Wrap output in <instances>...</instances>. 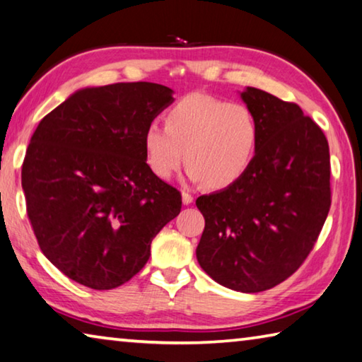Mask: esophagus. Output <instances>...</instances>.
<instances>
[{
    "label": "esophagus",
    "instance_id": "esophagus-1",
    "mask_svg": "<svg viewBox=\"0 0 362 362\" xmlns=\"http://www.w3.org/2000/svg\"><path fill=\"white\" fill-rule=\"evenodd\" d=\"M192 200H194V197H192L191 194L186 192V191H182V204H185V205H191Z\"/></svg>",
    "mask_w": 362,
    "mask_h": 362
}]
</instances>
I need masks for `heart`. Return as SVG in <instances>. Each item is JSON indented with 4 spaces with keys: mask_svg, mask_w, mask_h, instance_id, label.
Instances as JSON below:
<instances>
[{
    "mask_svg": "<svg viewBox=\"0 0 362 362\" xmlns=\"http://www.w3.org/2000/svg\"><path fill=\"white\" fill-rule=\"evenodd\" d=\"M165 125L152 122L143 135L146 162L162 180L176 173L186 152L189 180L226 187L248 170L256 154L257 120L243 103L194 93L171 107Z\"/></svg>",
    "mask_w": 362,
    "mask_h": 362,
    "instance_id": "b5f03b06",
    "label": "heart"
}]
</instances>
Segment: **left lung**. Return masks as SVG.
<instances>
[{
	"instance_id": "1",
	"label": "left lung",
	"mask_w": 362,
	"mask_h": 362,
	"mask_svg": "<svg viewBox=\"0 0 362 362\" xmlns=\"http://www.w3.org/2000/svg\"><path fill=\"white\" fill-rule=\"evenodd\" d=\"M240 97L256 116L259 143L248 170L195 205L205 229L200 267L240 293H261L305 261L331 208V158L325 133L296 103L261 88Z\"/></svg>"
}]
</instances>
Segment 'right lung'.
I'll return each mask as SVG.
<instances>
[{"label":"right lung","mask_w":362,"mask_h":362,"mask_svg":"<svg viewBox=\"0 0 362 362\" xmlns=\"http://www.w3.org/2000/svg\"><path fill=\"white\" fill-rule=\"evenodd\" d=\"M173 90L154 82L86 87L42 117L22 165L37 245L73 281L117 288L181 211V194L146 163L143 135Z\"/></svg>","instance_id":"1"}]
</instances>
